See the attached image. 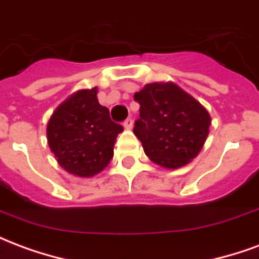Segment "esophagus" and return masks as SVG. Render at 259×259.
Wrapping results in <instances>:
<instances>
[{
    "mask_svg": "<svg viewBox=\"0 0 259 259\" xmlns=\"http://www.w3.org/2000/svg\"><path fill=\"white\" fill-rule=\"evenodd\" d=\"M123 126H124V129H127V130L132 129V127H133V119L132 118L126 119V120L123 122Z\"/></svg>",
    "mask_w": 259,
    "mask_h": 259,
    "instance_id": "esophagus-1",
    "label": "esophagus"
}]
</instances>
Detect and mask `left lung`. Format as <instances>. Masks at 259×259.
<instances>
[{"mask_svg": "<svg viewBox=\"0 0 259 259\" xmlns=\"http://www.w3.org/2000/svg\"><path fill=\"white\" fill-rule=\"evenodd\" d=\"M135 100L140 118L133 132L152 162L176 169L198 155L211 116L195 98L175 83H151L136 93Z\"/></svg>", "mask_w": 259, "mask_h": 259, "instance_id": "obj_1", "label": "left lung"}]
</instances>
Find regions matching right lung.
<instances>
[{
	"label": "right lung",
	"instance_id": "add662e5",
	"mask_svg": "<svg viewBox=\"0 0 259 259\" xmlns=\"http://www.w3.org/2000/svg\"><path fill=\"white\" fill-rule=\"evenodd\" d=\"M97 87L80 90L54 111L47 124L48 146L62 168L91 178L113 157L115 140L123 127L111 120L97 98Z\"/></svg>",
	"mask_w": 259,
	"mask_h": 259
}]
</instances>
